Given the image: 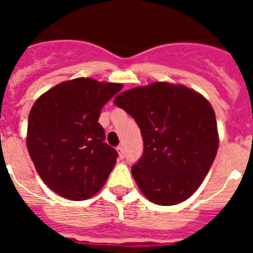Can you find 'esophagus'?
<instances>
[{"label":"esophagus","mask_w":253,"mask_h":253,"mask_svg":"<svg viewBox=\"0 0 253 253\" xmlns=\"http://www.w3.org/2000/svg\"><path fill=\"white\" fill-rule=\"evenodd\" d=\"M116 151H118V153H119V157L122 158V160H123V158L125 157V154H124V148H123L122 146H119V147H118V148H116Z\"/></svg>","instance_id":"34e87169"}]
</instances>
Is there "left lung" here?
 <instances>
[{"label":"left lung","mask_w":253,"mask_h":253,"mask_svg":"<svg viewBox=\"0 0 253 253\" xmlns=\"http://www.w3.org/2000/svg\"><path fill=\"white\" fill-rule=\"evenodd\" d=\"M137 122L143 154L131 173L144 196L176 205L195 193L213 165L219 138L213 107L181 84L154 82L114 100Z\"/></svg>","instance_id":"8db88e82"}]
</instances>
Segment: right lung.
Listing matches in <instances>:
<instances>
[{
  "instance_id": "add662e5",
  "label": "right lung",
  "mask_w": 253,
  "mask_h": 253,
  "mask_svg": "<svg viewBox=\"0 0 253 253\" xmlns=\"http://www.w3.org/2000/svg\"><path fill=\"white\" fill-rule=\"evenodd\" d=\"M122 88L119 84L76 78L53 87L31 107L29 154L44 184L58 195L86 200L106 182L118 152L105 143L99 118Z\"/></svg>"
}]
</instances>
